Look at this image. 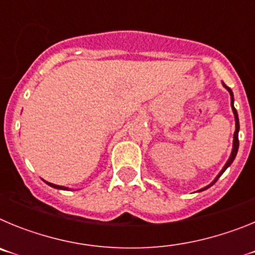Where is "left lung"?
Returning <instances> with one entry per match:
<instances>
[{
    "label": "left lung",
    "mask_w": 255,
    "mask_h": 255,
    "mask_svg": "<svg viewBox=\"0 0 255 255\" xmlns=\"http://www.w3.org/2000/svg\"><path fill=\"white\" fill-rule=\"evenodd\" d=\"M225 85V84H224ZM225 88H226L227 91L230 92V96H231V107H233V111H234V115H235V132H234V147H233V152H231V155H230V158H229V161L226 162V164H225V167L222 168V171H221L220 173H218V176L216 177L215 179V181L212 182L211 185H208V186H206V188L204 189H202V190H206L207 188H209V186H212L213 185V184H215L216 181H217L218 180V177L221 176V175H222V173L225 172V170H226L227 167H229L230 164L233 163V161L234 159H235V157H236V153H238V149H239V129H240V126H239V117H238V112H236V110H235V107H234V94H233V91H231V89H230L229 87H226V85H225Z\"/></svg>",
    "instance_id": "1"
}]
</instances>
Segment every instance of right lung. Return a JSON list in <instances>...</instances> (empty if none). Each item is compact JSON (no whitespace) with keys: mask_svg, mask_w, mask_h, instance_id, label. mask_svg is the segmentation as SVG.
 Here are the masks:
<instances>
[{"mask_svg":"<svg viewBox=\"0 0 255 255\" xmlns=\"http://www.w3.org/2000/svg\"><path fill=\"white\" fill-rule=\"evenodd\" d=\"M49 186H52V188H56V189H62V190H67V188H65V186H60V185H55V184H51V182H47Z\"/></svg>","mask_w":255,"mask_h":255,"instance_id":"right-lung-1","label":"right lung"}]
</instances>
